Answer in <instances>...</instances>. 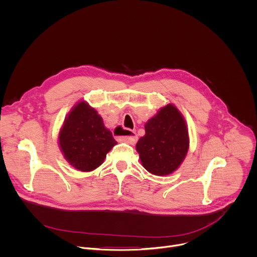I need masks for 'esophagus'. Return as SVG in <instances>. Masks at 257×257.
<instances>
[{"label": "esophagus", "mask_w": 257, "mask_h": 257, "mask_svg": "<svg viewBox=\"0 0 257 257\" xmlns=\"http://www.w3.org/2000/svg\"><path fill=\"white\" fill-rule=\"evenodd\" d=\"M127 133H128V135H126V136H121L120 138L123 140V141H125V142H127V143H129V144H135L136 142H137V134L134 132V131H129V130H125Z\"/></svg>", "instance_id": "obj_1"}]
</instances>
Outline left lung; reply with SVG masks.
Instances as JSON below:
<instances>
[{"mask_svg": "<svg viewBox=\"0 0 257 257\" xmlns=\"http://www.w3.org/2000/svg\"><path fill=\"white\" fill-rule=\"evenodd\" d=\"M184 116L174 104H167L145 124V135L136 144L142 166L151 174L166 176L176 171L189 149Z\"/></svg>", "mask_w": 257, "mask_h": 257, "instance_id": "left-lung-1", "label": "left lung"}]
</instances>
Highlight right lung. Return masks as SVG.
I'll list each match as a JSON object with an SVG mask.
<instances>
[{
    "instance_id": "obj_1",
    "label": "right lung",
    "mask_w": 257,
    "mask_h": 257,
    "mask_svg": "<svg viewBox=\"0 0 257 257\" xmlns=\"http://www.w3.org/2000/svg\"><path fill=\"white\" fill-rule=\"evenodd\" d=\"M58 144L71 166L90 172L104 162L117 141L95 108L81 100L66 116L58 134Z\"/></svg>"
}]
</instances>
